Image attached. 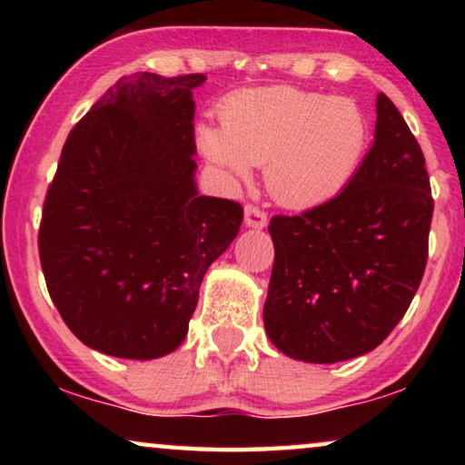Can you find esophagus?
<instances>
[{
  "instance_id": "obj_1",
  "label": "esophagus",
  "mask_w": 465,
  "mask_h": 465,
  "mask_svg": "<svg viewBox=\"0 0 465 465\" xmlns=\"http://www.w3.org/2000/svg\"><path fill=\"white\" fill-rule=\"evenodd\" d=\"M245 224L250 228H264L266 226V212L256 205H245Z\"/></svg>"
}]
</instances>
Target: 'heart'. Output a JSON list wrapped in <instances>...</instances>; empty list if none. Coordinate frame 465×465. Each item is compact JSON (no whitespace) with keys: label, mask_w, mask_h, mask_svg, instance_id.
Returning <instances> with one entry per match:
<instances>
[{"label":"heart","mask_w":465,"mask_h":465,"mask_svg":"<svg viewBox=\"0 0 465 465\" xmlns=\"http://www.w3.org/2000/svg\"><path fill=\"white\" fill-rule=\"evenodd\" d=\"M222 129L196 126L205 158L231 182L264 164L272 199L290 209L323 205L358 173L371 143L366 114L351 99L294 86L243 88L222 101Z\"/></svg>","instance_id":"1"}]
</instances>
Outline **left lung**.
Returning <instances> with one entry per match:
<instances>
[{
  "mask_svg": "<svg viewBox=\"0 0 465 465\" xmlns=\"http://www.w3.org/2000/svg\"><path fill=\"white\" fill-rule=\"evenodd\" d=\"M431 213L423 152L381 93L374 143L347 188L301 215L271 220L264 328L272 345L313 364L379 347L421 283Z\"/></svg>",
  "mask_w": 465,
  "mask_h": 465,
  "instance_id": "left-lung-1",
  "label": "left lung"
}]
</instances>
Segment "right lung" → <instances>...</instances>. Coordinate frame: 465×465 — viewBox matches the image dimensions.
<instances>
[{
  "mask_svg": "<svg viewBox=\"0 0 465 465\" xmlns=\"http://www.w3.org/2000/svg\"><path fill=\"white\" fill-rule=\"evenodd\" d=\"M205 80L124 75L63 145L40 262L63 322L105 355L175 351L203 277L243 222L239 203L196 190L193 91Z\"/></svg>",
  "mask_w": 465,
  "mask_h": 465,
  "instance_id": "add662e5",
  "label": "right lung"
}]
</instances>
